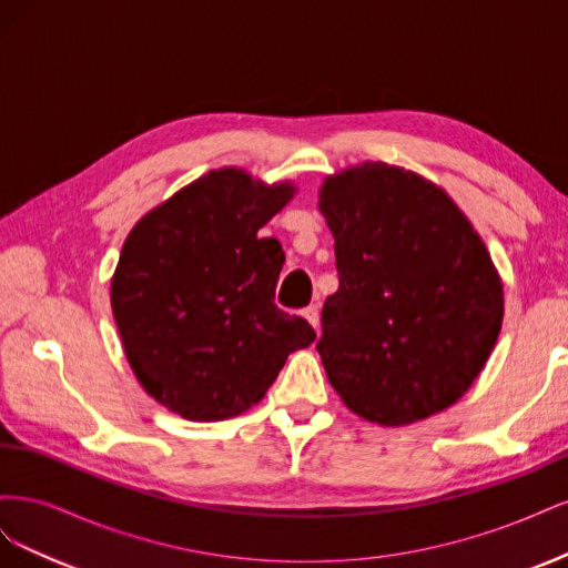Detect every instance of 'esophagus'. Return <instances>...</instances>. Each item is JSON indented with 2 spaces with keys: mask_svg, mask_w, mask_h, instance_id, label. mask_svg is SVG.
<instances>
[{
  "mask_svg": "<svg viewBox=\"0 0 568 568\" xmlns=\"http://www.w3.org/2000/svg\"><path fill=\"white\" fill-rule=\"evenodd\" d=\"M303 317L311 322L315 329H320V305H307L303 311Z\"/></svg>",
  "mask_w": 568,
  "mask_h": 568,
  "instance_id": "1",
  "label": "esophagus"
}]
</instances>
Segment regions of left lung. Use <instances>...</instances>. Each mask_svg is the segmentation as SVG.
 Wrapping results in <instances>:
<instances>
[{"instance_id": "8db88e82", "label": "left lung", "mask_w": 568, "mask_h": 568, "mask_svg": "<svg viewBox=\"0 0 568 568\" xmlns=\"http://www.w3.org/2000/svg\"><path fill=\"white\" fill-rule=\"evenodd\" d=\"M338 291L317 353L355 415L403 426L457 403L503 326V282L450 196L415 173L363 163L326 178Z\"/></svg>"}]
</instances>
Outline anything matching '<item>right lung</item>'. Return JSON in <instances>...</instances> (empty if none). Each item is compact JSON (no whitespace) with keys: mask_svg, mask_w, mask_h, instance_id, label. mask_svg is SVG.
Masks as SVG:
<instances>
[{"mask_svg":"<svg viewBox=\"0 0 568 568\" xmlns=\"http://www.w3.org/2000/svg\"><path fill=\"white\" fill-rule=\"evenodd\" d=\"M294 196L222 168L136 222L111 282L130 367L144 390L192 422L261 403L288 353L315 329L274 305L284 251L257 230Z\"/></svg>","mask_w":568,"mask_h":568,"instance_id":"right-lung-1","label":"right lung"}]
</instances>
